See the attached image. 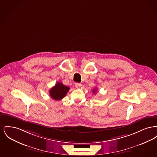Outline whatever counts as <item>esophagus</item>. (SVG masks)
<instances>
[{
    "label": "esophagus",
    "instance_id": "1",
    "mask_svg": "<svg viewBox=\"0 0 157 157\" xmlns=\"http://www.w3.org/2000/svg\"><path fill=\"white\" fill-rule=\"evenodd\" d=\"M75 85L77 88H79L81 86V84L80 83H75Z\"/></svg>",
    "mask_w": 157,
    "mask_h": 157
}]
</instances>
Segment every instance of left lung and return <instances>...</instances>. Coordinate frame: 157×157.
<instances>
[{"instance_id":"obj_1","label":"left lung","mask_w":157,"mask_h":157,"mask_svg":"<svg viewBox=\"0 0 157 157\" xmlns=\"http://www.w3.org/2000/svg\"><path fill=\"white\" fill-rule=\"evenodd\" d=\"M97 90H96V89H95V90H93V92H94V93H95V92H97Z\"/></svg>"}]
</instances>
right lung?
I'll list each match as a JSON object with an SVG mask.
<instances>
[{"label":"right lung","mask_w":157,"mask_h":157,"mask_svg":"<svg viewBox=\"0 0 157 157\" xmlns=\"http://www.w3.org/2000/svg\"><path fill=\"white\" fill-rule=\"evenodd\" d=\"M69 88L61 82H58L49 90V94L54 100L59 101L63 99L67 94Z\"/></svg>","instance_id":"add662e5"}]
</instances>
